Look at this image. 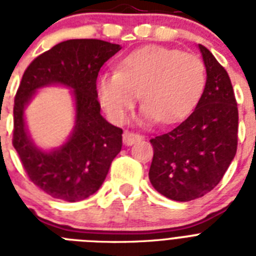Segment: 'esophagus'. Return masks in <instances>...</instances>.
Returning a JSON list of instances; mask_svg holds the SVG:
<instances>
[{"label":"esophagus","mask_w":256,"mask_h":256,"mask_svg":"<svg viewBox=\"0 0 256 256\" xmlns=\"http://www.w3.org/2000/svg\"><path fill=\"white\" fill-rule=\"evenodd\" d=\"M142 138H144V136H140V134H138V132H124V144H126V146H132V144H134L136 142L140 140Z\"/></svg>","instance_id":"1"}]
</instances>
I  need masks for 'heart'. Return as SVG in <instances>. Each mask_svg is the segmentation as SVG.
Listing matches in <instances>:
<instances>
[{
    "label": "heart",
    "instance_id": "1",
    "mask_svg": "<svg viewBox=\"0 0 256 256\" xmlns=\"http://www.w3.org/2000/svg\"><path fill=\"white\" fill-rule=\"evenodd\" d=\"M206 85L202 60L164 46H144L98 80V96L112 120L124 122L140 96L142 120L175 124L196 106Z\"/></svg>",
    "mask_w": 256,
    "mask_h": 256
}]
</instances>
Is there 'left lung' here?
Returning <instances> with one entry per match:
<instances>
[{"label":"left lung","mask_w":256,"mask_h":256,"mask_svg":"<svg viewBox=\"0 0 256 256\" xmlns=\"http://www.w3.org/2000/svg\"><path fill=\"white\" fill-rule=\"evenodd\" d=\"M206 86L182 124L150 140L154 150L148 178L166 198L188 202L214 188L238 148V104L226 69L199 45Z\"/></svg>","instance_id":"8db88e82"}]
</instances>
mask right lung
Listing matches in <instances>:
<instances>
[{"instance_id": "obj_1", "label": "right lung", "mask_w": 256, "mask_h": 256, "mask_svg": "<svg viewBox=\"0 0 256 256\" xmlns=\"http://www.w3.org/2000/svg\"><path fill=\"white\" fill-rule=\"evenodd\" d=\"M120 50L100 40L60 42L32 61L22 76L14 98L13 146L29 179L46 194L66 202L92 195L122 148V128L100 116L96 77L108 58ZM60 83L74 88L76 126L62 148L38 150L26 134L23 108L36 88Z\"/></svg>"}]
</instances>
